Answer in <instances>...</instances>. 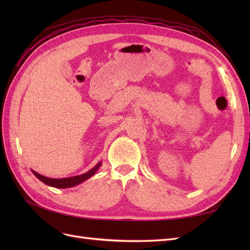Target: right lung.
Segmentation results:
<instances>
[{"label":"right lung","mask_w":250,"mask_h":250,"mask_svg":"<svg viewBox=\"0 0 250 250\" xmlns=\"http://www.w3.org/2000/svg\"><path fill=\"white\" fill-rule=\"evenodd\" d=\"M101 162H99L97 166H95L93 168L90 169L87 173L82 174V175H77V176H73V177H67V178H49V177H45L43 175H41L39 173H36L35 171H32L35 176L39 178L41 182H43L44 184L51 186V187L55 188H71L74 187V186L82 184L84 180H87L91 176L97 173L99 167H101Z\"/></svg>","instance_id":"add662e5"}]
</instances>
